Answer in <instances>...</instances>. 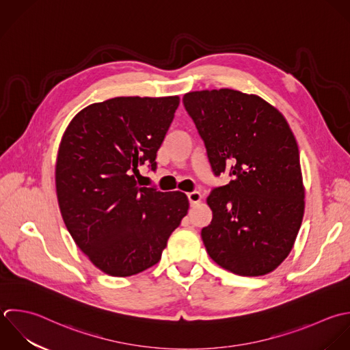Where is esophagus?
<instances>
[{"instance_id":"1","label":"esophagus","mask_w":350,"mask_h":350,"mask_svg":"<svg viewBox=\"0 0 350 350\" xmlns=\"http://www.w3.org/2000/svg\"><path fill=\"white\" fill-rule=\"evenodd\" d=\"M187 196H188V200H189V204L191 206H196L198 203H200V200H202V193L200 192H189V193H187Z\"/></svg>"}]
</instances>
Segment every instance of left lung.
<instances>
[{
  "mask_svg": "<svg viewBox=\"0 0 350 350\" xmlns=\"http://www.w3.org/2000/svg\"><path fill=\"white\" fill-rule=\"evenodd\" d=\"M184 106L204 142L215 176L233 180L207 198L213 221L202 229L210 258L243 277L275 270L300 230L306 191L296 137L280 110L230 88L188 92Z\"/></svg>",
  "mask_w": 350,
  "mask_h": 350,
  "instance_id": "left-lung-1",
  "label": "left lung"
}]
</instances>
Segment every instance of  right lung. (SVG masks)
Here are the masks:
<instances>
[{
  "label": "right lung",
  "mask_w": 350,
  "mask_h": 350,
  "mask_svg": "<svg viewBox=\"0 0 350 350\" xmlns=\"http://www.w3.org/2000/svg\"><path fill=\"white\" fill-rule=\"evenodd\" d=\"M180 98L117 96L80 110L57 154L55 191L64 224L91 263L111 277L139 274L161 260L187 215L180 191L137 185L139 166L157 169V151Z\"/></svg>",
  "instance_id": "right-lung-1"
}]
</instances>
